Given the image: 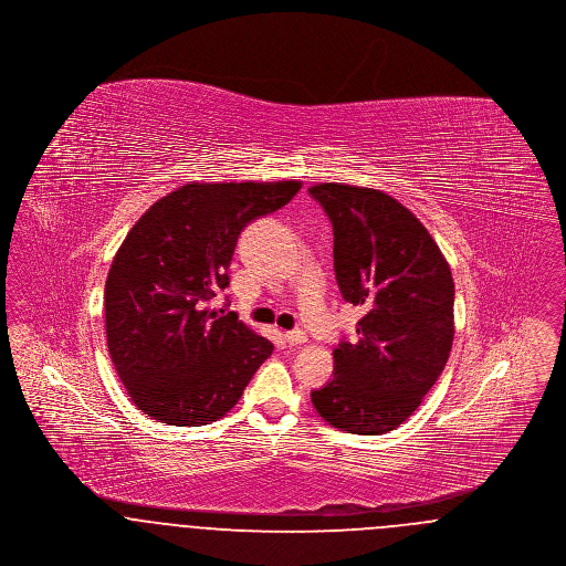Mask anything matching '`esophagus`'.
<instances>
[{"instance_id": "esophagus-1", "label": "esophagus", "mask_w": 566, "mask_h": 566, "mask_svg": "<svg viewBox=\"0 0 566 566\" xmlns=\"http://www.w3.org/2000/svg\"><path fill=\"white\" fill-rule=\"evenodd\" d=\"M284 339H286L291 346H298V344H303V342L307 339V335H305L303 328H293V331H286Z\"/></svg>"}]
</instances>
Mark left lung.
Listing matches in <instances>:
<instances>
[{"mask_svg":"<svg viewBox=\"0 0 566 566\" xmlns=\"http://www.w3.org/2000/svg\"><path fill=\"white\" fill-rule=\"evenodd\" d=\"M307 192L333 227L339 293L365 310L356 337H344L333 352V377L312 390V403L337 429L392 431L448 363L452 271L422 222L386 192L333 182Z\"/></svg>","mask_w":566,"mask_h":566,"instance_id":"1","label":"left lung"}]
</instances>
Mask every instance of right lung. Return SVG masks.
<instances>
[{
  "instance_id": "add662e5",
  "label": "right lung",
  "mask_w": 566,
  "mask_h": 566,
  "mask_svg": "<svg viewBox=\"0 0 566 566\" xmlns=\"http://www.w3.org/2000/svg\"><path fill=\"white\" fill-rule=\"evenodd\" d=\"M298 189L192 182L135 222L112 261L104 298L112 363L144 413L176 427L214 422L270 358V339L238 314L218 316L206 305L229 286L243 229L284 208Z\"/></svg>"
}]
</instances>
